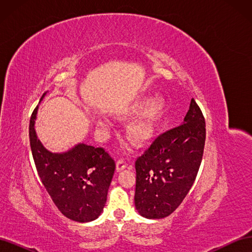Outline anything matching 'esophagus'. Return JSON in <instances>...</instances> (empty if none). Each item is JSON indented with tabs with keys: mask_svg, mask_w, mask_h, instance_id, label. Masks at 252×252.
Here are the masks:
<instances>
[{
	"mask_svg": "<svg viewBox=\"0 0 252 252\" xmlns=\"http://www.w3.org/2000/svg\"><path fill=\"white\" fill-rule=\"evenodd\" d=\"M126 167H127V165H126V162L124 161V159H119V161L117 162V171L118 172L124 170Z\"/></svg>",
	"mask_w": 252,
	"mask_h": 252,
	"instance_id": "34e87169",
	"label": "esophagus"
}]
</instances>
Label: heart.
Segmentation results:
<instances>
[{
	"instance_id": "heart-1",
	"label": "heart",
	"mask_w": 252,
	"mask_h": 252,
	"mask_svg": "<svg viewBox=\"0 0 252 252\" xmlns=\"http://www.w3.org/2000/svg\"><path fill=\"white\" fill-rule=\"evenodd\" d=\"M165 107V102L161 97H157L152 102L149 97H143L122 110L119 113V116L122 118L135 117L142 114L139 119L132 121L127 126V138L140 146L151 142L164 117ZM97 125L105 127L107 125V122L105 119H101L98 120Z\"/></svg>"
}]
</instances>
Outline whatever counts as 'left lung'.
<instances>
[{
  "label": "left lung",
  "instance_id": "8db88e82",
  "mask_svg": "<svg viewBox=\"0 0 252 252\" xmlns=\"http://www.w3.org/2000/svg\"><path fill=\"white\" fill-rule=\"evenodd\" d=\"M205 127L192 98L182 125L159 135L136 159L134 204L142 217H168L185 199L202 162Z\"/></svg>",
  "mask_w": 252,
  "mask_h": 252
}]
</instances>
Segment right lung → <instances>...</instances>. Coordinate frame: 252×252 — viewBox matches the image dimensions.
I'll return each instance as SVG.
<instances>
[{
	"instance_id": "1",
	"label": "right lung",
	"mask_w": 252,
	"mask_h": 252,
	"mask_svg": "<svg viewBox=\"0 0 252 252\" xmlns=\"http://www.w3.org/2000/svg\"><path fill=\"white\" fill-rule=\"evenodd\" d=\"M37 109L39 106L30 118L29 139L44 187L66 218L80 223L96 220L107 200L116 169L114 161L103 148L85 143H79L65 152H51L45 148L35 131Z\"/></svg>"
}]
</instances>
